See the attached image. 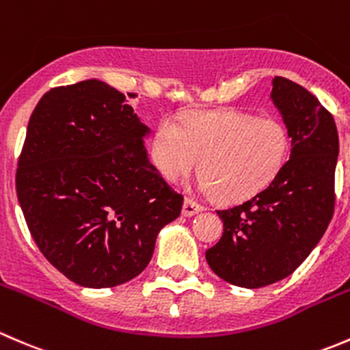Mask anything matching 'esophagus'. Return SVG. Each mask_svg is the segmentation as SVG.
<instances>
[{
	"label": "esophagus",
	"instance_id": "34e87169",
	"mask_svg": "<svg viewBox=\"0 0 350 350\" xmlns=\"http://www.w3.org/2000/svg\"><path fill=\"white\" fill-rule=\"evenodd\" d=\"M200 211H204V206H200V204H197L193 199H189V197H187V199L183 200L182 214H183V216H185V217L193 216V214L200 213Z\"/></svg>",
	"mask_w": 350,
	"mask_h": 350
}]
</instances>
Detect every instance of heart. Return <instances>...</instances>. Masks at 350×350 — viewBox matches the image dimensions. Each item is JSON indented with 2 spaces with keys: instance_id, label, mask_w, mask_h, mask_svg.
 <instances>
[{
  "instance_id": "b5f03b06",
  "label": "heart",
  "mask_w": 350,
  "mask_h": 350,
  "mask_svg": "<svg viewBox=\"0 0 350 350\" xmlns=\"http://www.w3.org/2000/svg\"><path fill=\"white\" fill-rule=\"evenodd\" d=\"M288 127L274 117L240 110L193 112L182 126L161 120L153 137V161L170 182L197 168L200 187L223 202L250 199L271 185L289 157Z\"/></svg>"
}]
</instances>
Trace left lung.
I'll return each mask as SVG.
<instances>
[{"label":"left lung","mask_w":350,"mask_h":350,"mask_svg":"<svg viewBox=\"0 0 350 350\" xmlns=\"http://www.w3.org/2000/svg\"><path fill=\"white\" fill-rule=\"evenodd\" d=\"M271 98L288 127L291 157L262 192L217 211L223 237L206 252L214 274L247 289L291 275L321 240L335 207L334 117L317 96L282 76L272 79Z\"/></svg>","instance_id":"1"}]
</instances>
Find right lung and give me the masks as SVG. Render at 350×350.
Here are the masks:
<instances>
[{
	"label": "right lung",
	"instance_id": "1",
	"mask_svg": "<svg viewBox=\"0 0 350 350\" xmlns=\"http://www.w3.org/2000/svg\"><path fill=\"white\" fill-rule=\"evenodd\" d=\"M100 79L49 90L37 103L16 170V196L44 257L69 281L112 288L150 264L157 237L180 216L176 193L150 163V133Z\"/></svg>",
	"mask_w": 350,
	"mask_h": 350
}]
</instances>
